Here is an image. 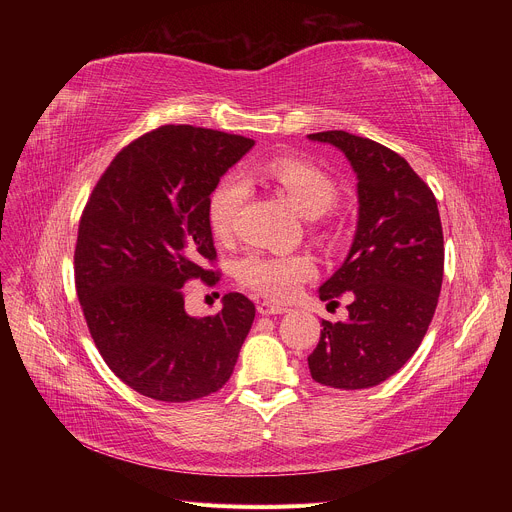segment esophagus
<instances>
[{"instance_id": "obj_1", "label": "esophagus", "mask_w": 512, "mask_h": 512, "mask_svg": "<svg viewBox=\"0 0 512 512\" xmlns=\"http://www.w3.org/2000/svg\"><path fill=\"white\" fill-rule=\"evenodd\" d=\"M257 311H259L261 315H280V313H286L288 309L282 307V305L270 303V301H259V303H257Z\"/></svg>"}]
</instances>
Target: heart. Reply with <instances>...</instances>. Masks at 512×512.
I'll use <instances>...</instances> for the list:
<instances>
[{"mask_svg": "<svg viewBox=\"0 0 512 512\" xmlns=\"http://www.w3.org/2000/svg\"><path fill=\"white\" fill-rule=\"evenodd\" d=\"M249 180L276 184L290 205L311 220L328 213L338 199L334 178L309 161L292 155L259 159L247 168V176L230 172L213 188L207 203V220L211 232L218 238H228L232 234L238 215L251 195ZM315 276V259L301 253L249 251L236 261L238 282L274 301L294 297L297 290Z\"/></svg>", "mask_w": 512, "mask_h": 512, "instance_id": "1", "label": "heart"}]
</instances>
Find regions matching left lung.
<instances>
[{
  "label": "left lung",
  "instance_id": "obj_1",
  "mask_svg": "<svg viewBox=\"0 0 512 512\" xmlns=\"http://www.w3.org/2000/svg\"><path fill=\"white\" fill-rule=\"evenodd\" d=\"M309 139L338 147L359 180L353 247L319 288L330 305L342 294L353 301L346 321H321L309 371L324 386L363 390L405 365L432 324L444 276L440 211L432 188L392 149L344 130Z\"/></svg>",
  "mask_w": 512,
  "mask_h": 512
}]
</instances>
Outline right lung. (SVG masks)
Returning <instances> with one entry per match:
<instances>
[{"label": "right lung", "instance_id": "add662e5", "mask_svg": "<svg viewBox=\"0 0 512 512\" xmlns=\"http://www.w3.org/2000/svg\"><path fill=\"white\" fill-rule=\"evenodd\" d=\"M253 139L188 124L126 145L80 215L74 282L99 355L143 396L188 402L234 371L255 305L228 292L220 313L191 317L182 286L220 282L207 203Z\"/></svg>", "mask_w": 512, "mask_h": 512}]
</instances>
